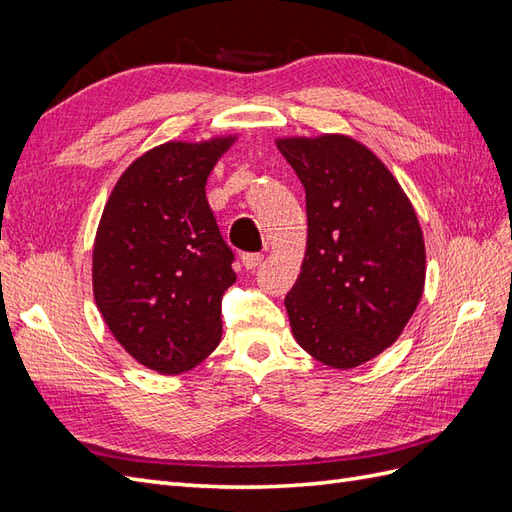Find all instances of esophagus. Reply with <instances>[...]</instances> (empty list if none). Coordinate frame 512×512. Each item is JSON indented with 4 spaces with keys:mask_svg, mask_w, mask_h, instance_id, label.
Listing matches in <instances>:
<instances>
[{
    "mask_svg": "<svg viewBox=\"0 0 512 512\" xmlns=\"http://www.w3.org/2000/svg\"><path fill=\"white\" fill-rule=\"evenodd\" d=\"M262 258H265L262 254H250V252L241 254V262H243L245 269H256L260 262H262Z\"/></svg>",
    "mask_w": 512,
    "mask_h": 512,
    "instance_id": "34e87169",
    "label": "esophagus"
}]
</instances>
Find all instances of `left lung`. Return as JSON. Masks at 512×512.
<instances>
[{
	"mask_svg": "<svg viewBox=\"0 0 512 512\" xmlns=\"http://www.w3.org/2000/svg\"><path fill=\"white\" fill-rule=\"evenodd\" d=\"M305 188L307 252L286 294L290 329L316 361L352 369L404 331L425 286V241L397 179L342 134L280 138Z\"/></svg>",
	"mask_w": 512,
	"mask_h": 512,
	"instance_id": "1",
	"label": "left lung"
}]
</instances>
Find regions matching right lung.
<instances>
[{"label":"right lung","mask_w":512,"mask_h":512,"mask_svg":"<svg viewBox=\"0 0 512 512\" xmlns=\"http://www.w3.org/2000/svg\"><path fill=\"white\" fill-rule=\"evenodd\" d=\"M235 136L164 143L113 188L94 243V297L117 342L158 374H181L218 348L230 247L205 185Z\"/></svg>","instance_id":"obj_1"}]
</instances>
